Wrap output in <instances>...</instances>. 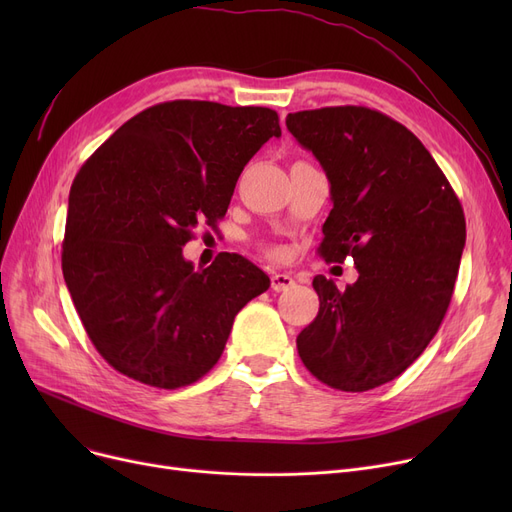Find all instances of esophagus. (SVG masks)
<instances>
[{
  "mask_svg": "<svg viewBox=\"0 0 512 512\" xmlns=\"http://www.w3.org/2000/svg\"><path fill=\"white\" fill-rule=\"evenodd\" d=\"M294 286V278L288 276V274H274L272 276V290L276 292H282V290H288Z\"/></svg>",
  "mask_w": 512,
  "mask_h": 512,
  "instance_id": "1",
  "label": "esophagus"
}]
</instances>
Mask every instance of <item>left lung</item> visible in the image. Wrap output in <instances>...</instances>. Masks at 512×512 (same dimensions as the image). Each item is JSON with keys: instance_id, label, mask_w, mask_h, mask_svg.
Returning <instances> with one entry per match:
<instances>
[{"instance_id": "obj_1", "label": "left lung", "mask_w": 512, "mask_h": 512, "mask_svg": "<svg viewBox=\"0 0 512 512\" xmlns=\"http://www.w3.org/2000/svg\"><path fill=\"white\" fill-rule=\"evenodd\" d=\"M286 126L330 180L319 255L353 257L359 270L344 292L313 278L319 311L299 357L330 388H378L425 351L448 311L467 236L461 201L415 134L378 110L321 107Z\"/></svg>"}]
</instances>
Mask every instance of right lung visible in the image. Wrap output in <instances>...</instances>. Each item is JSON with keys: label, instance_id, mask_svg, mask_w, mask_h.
<instances>
[{"label": "right lung", "instance_id": "add662e5", "mask_svg": "<svg viewBox=\"0 0 512 512\" xmlns=\"http://www.w3.org/2000/svg\"><path fill=\"white\" fill-rule=\"evenodd\" d=\"M280 134L270 107L176 99L130 118L78 170L62 272L116 371L176 390L220 361L236 313L270 278L236 253L197 272L182 247L201 220L224 218L240 172Z\"/></svg>", "mask_w": 512, "mask_h": 512}]
</instances>
